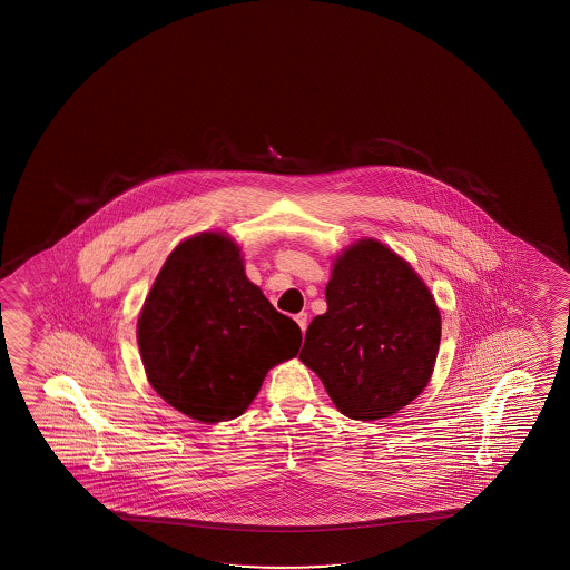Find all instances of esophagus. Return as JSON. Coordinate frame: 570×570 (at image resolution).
<instances>
[{
    "label": "esophagus",
    "instance_id": "34e87169",
    "mask_svg": "<svg viewBox=\"0 0 570 570\" xmlns=\"http://www.w3.org/2000/svg\"><path fill=\"white\" fill-rule=\"evenodd\" d=\"M294 320H296L297 327L302 328V333H305V328H307V313H297Z\"/></svg>",
    "mask_w": 570,
    "mask_h": 570
}]
</instances>
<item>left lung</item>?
<instances>
[{"mask_svg": "<svg viewBox=\"0 0 570 570\" xmlns=\"http://www.w3.org/2000/svg\"><path fill=\"white\" fill-rule=\"evenodd\" d=\"M327 312L313 317L299 360L352 421L411 405L436 366L442 317L429 286L385 243L364 237L336 255Z\"/></svg>", "mask_w": 570, "mask_h": 570, "instance_id": "left-lung-1", "label": "left lung"}]
</instances>
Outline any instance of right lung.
<instances>
[{
  "label": "right lung",
  "instance_id": "obj_1",
  "mask_svg": "<svg viewBox=\"0 0 570 570\" xmlns=\"http://www.w3.org/2000/svg\"><path fill=\"white\" fill-rule=\"evenodd\" d=\"M136 338L157 395L188 419L216 424L249 409L266 374L296 356L302 331L247 278L239 243L212 229L169 253Z\"/></svg>",
  "mask_w": 570,
  "mask_h": 570
}]
</instances>
